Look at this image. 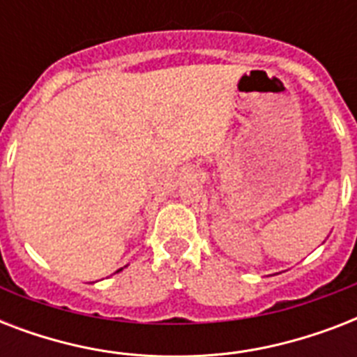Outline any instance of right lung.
<instances>
[{"label": "right lung", "instance_id": "add662e5", "mask_svg": "<svg viewBox=\"0 0 357 357\" xmlns=\"http://www.w3.org/2000/svg\"><path fill=\"white\" fill-rule=\"evenodd\" d=\"M120 271H122V268H120ZM120 271H116V272H120Z\"/></svg>", "mask_w": 357, "mask_h": 357}]
</instances>
